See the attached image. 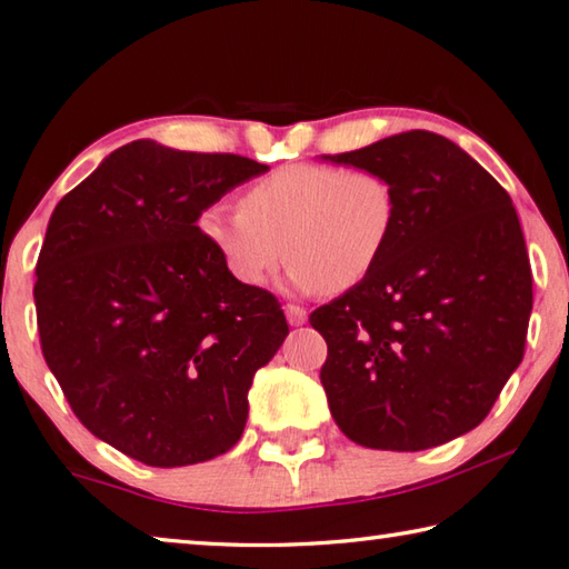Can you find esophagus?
<instances>
[{"mask_svg":"<svg viewBox=\"0 0 569 569\" xmlns=\"http://www.w3.org/2000/svg\"><path fill=\"white\" fill-rule=\"evenodd\" d=\"M283 311H286V319H288V323H291V326H303L308 321V313H306L303 306L286 303Z\"/></svg>","mask_w":569,"mask_h":569,"instance_id":"esophagus-1","label":"esophagus"}]
</instances>
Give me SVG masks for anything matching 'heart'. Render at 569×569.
I'll list each match as a JSON object with an SVG mask.
<instances>
[{"instance_id":"heart-1","label":"heart","mask_w":569,"mask_h":569,"mask_svg":"<svg viewBox=\"0 0 569 569\" xmlns=\"http://www.w3.org/2000/svg\"><path fill=\"white\" fill-rule=\"evenodd\" d=\"M240 210L200 230L238 283L263 286L286 256L298 291L343 293L373 273L397 228V192L377 170L293 162L256 180Z\"/></svg>"}]
</instances>
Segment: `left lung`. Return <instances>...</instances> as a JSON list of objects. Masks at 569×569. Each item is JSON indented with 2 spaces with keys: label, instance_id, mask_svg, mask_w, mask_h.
I'll list each match as a JSON object with an SVG mask.
<instances>
[{
  "label": "left lung",
  "instance_id": "obj_1",
  "mask_svg": "<svg viewBox=\"0 0 569 569\" xmlns=\"http://www.w3.org/2000/svg\"><path fill=\"white\" fill-rule=\"evenodd\" d=\"M323 158L377 170L397 192L373 273L308 316L329 346V409L361 447L447 445L485 421L525 356L532 271L512 198L427 130Z\"/></svg>",
  "mask_w": 569,
  "mask_h": 569
}]
</instances>
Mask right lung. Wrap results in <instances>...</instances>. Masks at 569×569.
<instances>
[{
    "mask_svg": "<svg viewBox=\"0 0 569 569\" xmlns=\"http://www.w3.org/2000/svg\"><path fill=\"white\" fill-rule=\"evenodd\" d=\"M266 170L134 140L47 226L34 281L44 361L74 417L142 465H198L236 447L253 373L288 336L278 298L238 283L198 228Z\"/></svg>",
    "mask_w": 569,
    "mask_h": 569,
    "instance_id": "add662e5",
    "label": "right lung"
}]
</instances>
